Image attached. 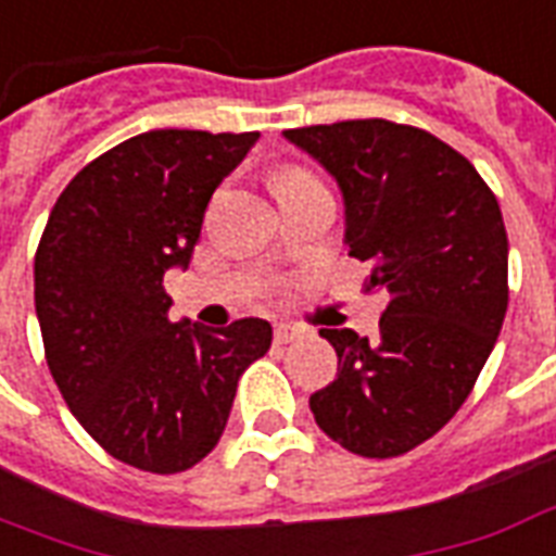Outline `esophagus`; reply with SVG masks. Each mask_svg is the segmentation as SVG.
Instances as JSON below:
<instances>
[{
    "label": "esophagus",
    "mask_w": 556,
    "mask_h": 556,
    "mask_svg": "<svg viewBox=\"0 0 556 556\" xmlns=\"http://www.w3.org/2000/svg\"><path fill=\"white\" fill-rule=\"evenodd\" d=\"M294 339H300L298 327H291V324H277V327H274V341H277V344H289V341Z\"/></svg>",
    "instance_id": "1"
}]
</instances>
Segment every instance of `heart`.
Returning <instances> with one entry per match:
<instances>
[{"instance_id":"obj_1","label":"heart","mask_w":556,"mask_h":556,"mask_svg":"<svg viewBox=\"0 0 556 556\" xmlns=\"http://www.w3.org/2000/svg\"><path fill=\"white\" fill-rule=\"evenodd\" d=\"M315 176H309L306 170H300V167H282V170H277V176H274V188H291V185H303V182H312Z\"/></svg>"}]
</instances>
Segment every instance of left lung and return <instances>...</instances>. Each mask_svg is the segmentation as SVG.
Listing matches in <instances>:
<instances>
[{
  "instance_id": "1",
  "label": "left lung",
  "mask_w": 556,
  "mask_h": 556,
  "mask_svg": "<svg viewBox=\"0 0 556 556\" xmlns=\"http://www.w3.org/2000/svg\"><path fill=\"white\" fill-rule=\"evenodd\" d=\"M339 182L344 244L380 291V332L320 330L336 380L309 397L315 421L351 454L386 459L456 415L507 315V229L466 155L392 121L282 131Z\"/></svg>"
}]
</instances>
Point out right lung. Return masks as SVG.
<instances>
[{
	"instance_id": "obj_1",
	"label": "right lung",
	"mask_w": 556,
	"mask_h": 556,
	"mask_svg": "<svg viewBox=\"0 0 556 556\" xmlns=\"http://www.w3.org/2000/svg\"><path fill=\"white\" fill-rule=\"evenodd\" d=\"M258 131L155 129L70 179L35 256V309L52 380L114 459L176 475L224 433L238 377L270 324L208 330L167 318L164 274L188 267L215 188Z\"/></svg>"
}]
</instances>
